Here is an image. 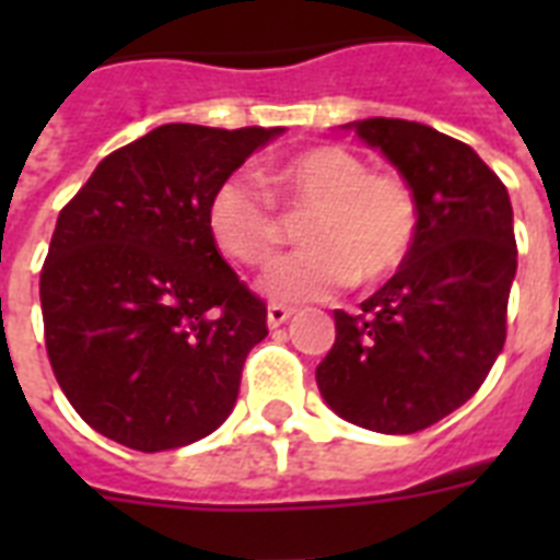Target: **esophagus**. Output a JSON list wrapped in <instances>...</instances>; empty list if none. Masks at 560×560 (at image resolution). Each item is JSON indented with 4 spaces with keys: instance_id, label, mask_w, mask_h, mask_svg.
I'll list each match as a JSON object with an SVG mask.
<instances>
[{
    "instance_id": "obj_1",
    "label": "esophagus",
    "mask_w": 560,
    "mask_h": 560,
    "mask_svg": "<svg viewBox=\"0 0 560 560\" xmlns=\"http://www.w3.org/2000/svg\"><path fill=\"white\" fill-rule=\"evenodd\" d=\"M290 314H293V307L279 305V302H270V307H267V325H270V328H279V325L288 323Z\"/></svg>"
}]
</instances>
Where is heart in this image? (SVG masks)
<instances>
[{"label":"heart","mask_w":560,"mask_h":560,"mask_svg":"<svg viewBox=\"0 0 560 560\" xmlns=\"http://www.w3.org/2000/svg\"><path fill=\"white\" fill-rule=\"evenodd\" d=\"M290 209L307 211L302 249L267 272L264 288L284 302H311L354 284H377L407 261L421 226L416 188L395 171H372L358 153L323 144L267 171ZM209 229L229 258L264 267L284 229L276 202L255 179H223L209 200Z\"/></svg>","instance_id":"b5f03b06"}]
</instances>
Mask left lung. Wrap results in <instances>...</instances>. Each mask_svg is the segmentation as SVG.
<instances>
[{"mask_svg": "<svg viewBox=\"0 0 560 560\" xmlns=\"http://www.w3.org/2000/svg\"><path fill=\"white\" fill-rule=\"evenodd\" d=\"M354 133L416 188L412 253L358 314L334 311L337 340L316 366L325 404L374 433H418L482 386L505 342L517 272L512 200L468 144L404 118Z\"/></svg>", "mask_w": 560, "mask_h": 560, "instance_id": "obj_1", "label": "left lung"}]
</instances>
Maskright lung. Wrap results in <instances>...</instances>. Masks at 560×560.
Here are the masks:
<instances>
[{
  "instance_id": "1",
  "label": "right lung",
  "mask_w": 560,
  "mask_h": 560,
  "mask_svg": "<svg viewBox=\"0 0 560 560\" xmlns=\"http://www.w3.org/2000/svg\"><path fill=\"white\" fill-rule=\"evenodd\" d=\"M276 133L162 125L109 153L60 209L39 270L46 351L101 435L171 451L235 407L267 305L223 261L209 200Z\"/></svg>"
}]
</instances>
